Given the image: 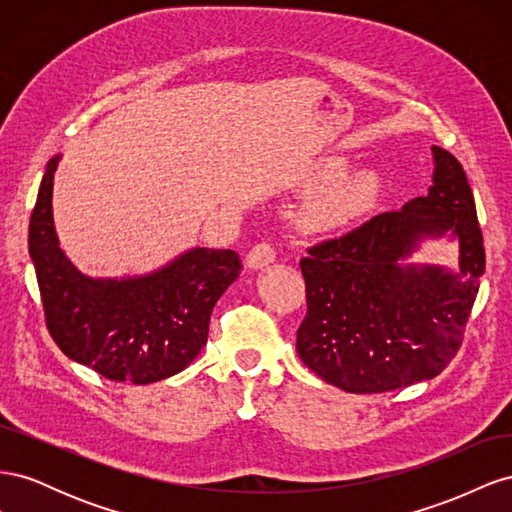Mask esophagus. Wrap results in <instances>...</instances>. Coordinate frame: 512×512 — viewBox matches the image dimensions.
Here are the masks:
<instances>
[{"label": "esophagus", "instance_id": "obj_1", "mask_svg": "<svg viewBox=\"0 0 512 512\" xmlns=\"http://www.w3.org/2000/svg\"><path fill=\"white\" fill-rule=\"evenodd\" d=\"M273 260H275L273 245H271V243H267V241H262V243L254 245L252 250H250V254H247V258H245V267H247V269H262V267L271 265Z\"/></svg>", "mask_w": 512, "mask_h": 512}]
</instances>
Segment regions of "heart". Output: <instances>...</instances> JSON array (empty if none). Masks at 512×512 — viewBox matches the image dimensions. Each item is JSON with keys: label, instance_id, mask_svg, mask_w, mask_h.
Masks as SVG:
<instances>
[{"label": "heart", "instance_id": "heart-1", "mask_svg": "<svg viewBox=\"0 0 512 512\" xmlns=\"http://www.w3.org/2000/svg\"><path fill=\"white\" fill-rule=\"evenodd\" d=\"M346 170L344 160H331L314 173L312 181L322 190L301 211L299 224L305 232L335 235L374 211L380 198V179L371 170L344 177Z\"/></svg>", "mask_w": 512, "mask_h": 512}]
</instances>
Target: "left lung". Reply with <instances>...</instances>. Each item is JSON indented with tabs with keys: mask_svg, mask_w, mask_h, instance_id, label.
<instances>
[{
	"mask_svg": "<svg viewBox=\"0 0 512 512\" xmlns=\"http://www.w3.org/2000/svg\"><path fill=\"white\" fill-rule=\"evenodd\" d=\"M433 185L301 258L307 314L301 361L348 393H384L436 378L455 359L485 273L476 205L461 164L431 147ZM460 241V269L406 266L423 238Z\"/></svg>",
	"mask_w": 512,
	"mask_h": 512,
	"instance_id": "obj_1",
	"label": "left lung"
}]
</instances>
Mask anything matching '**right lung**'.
Returning <instances> with one entry per match:
<instances>
[{"instance_id": "1", "label": "right lung", "mask_w": 512, "mask_h": 512, "mask_svg": "<svg viewBox=\"0 0 512 512\" xmlns=\"http://www.w3.org/2000/svg\"><path fill=\"white\" fill-rule=\"evenodd\" d=\"M46 164L29 220L46 329L72 361L115 382L151 384L179 374L207 344L215 303L241 273L232 250L192 247L162 269L136 277H89L59 247L53 177Z\"/></svg>"}]
</instances>
